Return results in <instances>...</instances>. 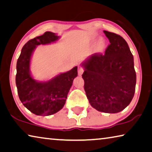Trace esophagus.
Instances as JSON below:
<instances>
[{
  "label": "esophagus",
  "mask_w": 152,
  "mask_h": 152,
  "mask_svg": "<svg viewBox=\"0 0 152 152\" xmlns=\"http://www.w3.org/2000/svg\"><path fill=\"white\" fill-rule=\"evenodd\" d=\"M84 72V69L83 67H82L81 66H79L78 68V75L79 76H81L82 74H83Z\"/></svg>",
  "instance_id": "obj_1"
}]
</instances>
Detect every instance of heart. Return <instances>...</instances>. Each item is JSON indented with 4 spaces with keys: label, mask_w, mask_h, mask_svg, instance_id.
<instances>
[{
    "label": "heart",
    "mask_w": 152,
    "mask_h": 152,
    "mask_svg": "<svg viewBox=\"0 0 152 152\" xmlns=\"http://www.w3.org/2000/svg\"><path fill=\"white\" fill-rule=\"evenodd\" d=\"M105 46H106V42L104 39L99 40L95 45V50L97 53H102L105 49Z\"/></svg>",
    "instance_id": "1"
}]
</instances>
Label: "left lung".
Returning <instances> with one entry per match:
<instances>
[{
  "mask_svg": "<svg viewBox=\"0 0 152 152\" xmlns=\"http://www.w3.org/2000/svg\"><path fill=\"white\" fill-rule=\"evenodd\" d=\"M110 44L105 54L96 53L82 63L85 91L88 102L97 111L121 112L134 97L136 72L133 56L123 38L104 30Z\"/></svg>",
  "mask_w": 152,
  "mask_h": 152,
  "instance_id": "8db88e82",
  "label": "left lung"
}]
</instances>
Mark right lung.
I'll use <instances>...</instances> for the list:
<instances>
[{"label": "right lung", "mask_w": 152, "mask_h": 152, "mask_svg": "<svg viewBox=\"0 0 152 152\" xmlns=\"http://www.w3.org/2000/svg\"><path fill=\"white\" fill-rule=\"evenodd\" d=\"M60 37L46 32L26 42L17 61L15 83L20 99L28 110L38 115L54 114L63 108L74 78L77 66L46 82L34 80L31 76L30 60L37 46L55 42Z\"/></svg>", "instance_id": "right-lung-1"}]
</instances>
